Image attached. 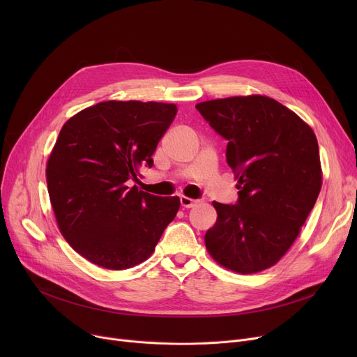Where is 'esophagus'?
Listing matches in <instances>:
<instances>
[{"label":"esophagus","mask_w":357,"mask_h":357,"mask_svg":"<svg viewBox=\"0 0 357 357\" xmlns=\"http://www.w3.org/2000/svg\"><path fill=\"white\" fill-rule=\"evenodd\" d=\"M181 205L183 208H192L194 205H197L198 204V201L197 199H191V198H188V197H181Z\"/></svg>","instance_id":"34e87169"}]
</instances>
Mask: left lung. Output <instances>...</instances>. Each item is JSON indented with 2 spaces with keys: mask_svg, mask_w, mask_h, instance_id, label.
Segmentation results:
<instances>
[{
  "mask_svg": "<svg viewBox=\"0 0 357 357\" xmlns=\"http://www.w3.org/2000/svg\"><path fill=\"white\" fill-rule=\"evenodd\" d=\"M195 108L227 140L238 190L236 204L213 202L218 217L205 246L230 271H265L291 248L320 194L317 137L295 112L268 97L213 100Z\"/></svg>",
  "mask_w": 357,
  "mask_h": 357,
  "instance_id": "obj_1",
  "label": "left lung"
}]
</instances>
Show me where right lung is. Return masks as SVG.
Returning a JSON list of instances; mask_svg holds the SVG:
<instances>
[{
    "label": "right lung",
    "instance_id": "right-lung-1",
    "mask_svg": "<svg viewBox=\"0 0 357 357\" xmlns=\"http://www.w3.org/2000/svg\"><path fill=\"white\" fill-rule=\"evenodd\" d=\"M176 105L105 101L62 127L47 160V190L66 241L105 269L133 268L153 253L181 201L127 186L152 167Z\"/></svg>",
    "mask_w": 357,
    "mask_h": 357
}]
</instances>
